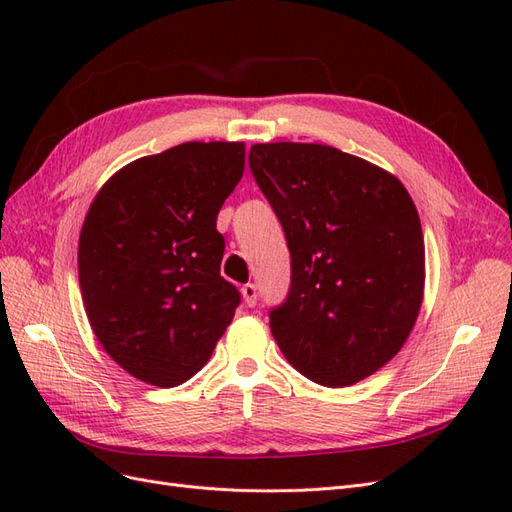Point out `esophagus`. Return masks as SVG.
Segmentation results:
<instances>
[{
	"label": "esophagus",
	"instance_id": "esophagus-1",
	"mask_svg": "<svg viewBox=\"0 0 512 512\" xmlns=\"http://www.w3.org/2000/svg\"><path fill=\"white\" fill-rule=\"evenodd\" d=\"M241 294H243V301H245L247 307H254V305H256V301H258V290H256L254 284H245V286L241 288Z\"/></svg>",
	"mask_w": 512,
	"mask_h": 512
}]
</instances>
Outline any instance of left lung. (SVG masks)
<instances>
[{"label":"left lung","instance_id":"obj_1","mask_svg":"<svg viewBox=\"0 0 512 512\" xmlns=\"http://www.w3.org/2000/svg\"><path fill=\"white\" fill-rule=\"evenodd\" d=\"M250 168L290 250V290L269 312L288 363L350 386L389 363L421 312L425 243L395 175L329 145H252Z\"/></svg>","mask_w":512,"mask_h":512}]
</instances>
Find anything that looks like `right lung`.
<instances>
[{
    "label": "right lung",
    "instance_id": "obj_1",
    "mask_svg": "<svg viewBox=\"0 0 512 512\" xmlns=\"http://www.w3.org/2000/svg\"><path fill=\"white\" fill-rule=\"evenodd\" d=\"M243 143H183L123 166L91 203L79 282L91 329L130 376L177 386L203 369L241 303L215 228Z\"/></svg>",
    "mask_w": 512,
    "mask_h": 512
}]
</instances>
